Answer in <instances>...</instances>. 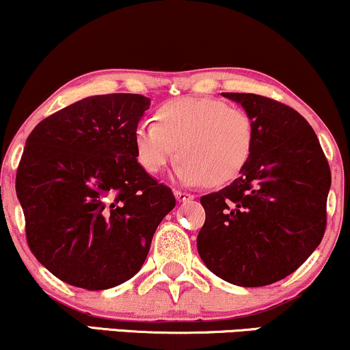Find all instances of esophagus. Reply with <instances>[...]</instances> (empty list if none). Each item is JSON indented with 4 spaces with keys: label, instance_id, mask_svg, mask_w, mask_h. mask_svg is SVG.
<instances>
[{
    "label": "esophagus",
    "instance_id": "1",
    "mask_svg": "<svg viewBox=\"0 0 350 350\" xmlns=\"http://www.w3.org/2000/svg\"><path fill=\"white\" fill-rule=\"evenodd\" d=\"M174 196L179 202H189V200L194 199V196L187 194V192H183V191H174Z\"/></svg>",
    "mask_w": 350,
    "mask_h": 350
}]
</instances>
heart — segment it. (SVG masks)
Returning a JSON list of instances; mask_svg holds the SVG:
<instances>
[{
  "label": "heart",
  "instance_id": "heart-1",
  "mask_svg": "<svg viewBox=\"0 0 350 350\" xmlns=\"http://www.w3.org/2000/svg\"><path fill=\"white\" fill-rule=\"evenodd\" d=\"M154 123L133 131L136 161L159 174L176 154V179L186 186H224L245 170L255 146L252 116L220 98H176L156 108Z\"/></svg>",
  "mask_w": 350,
  "mask_h": 350
}]
</instances>
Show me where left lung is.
Instances as JSON below:
<instances>
[{"label":"left lung","instance_id":"left-lung-1","mask_svg":"<svg viewBox=\"0 0 350 350\" xmlns=\"http://www.w3.org/2000/svg\"><path fill=\"white\" fill-rule=\"evenodd\" d=\"M255 124L252 158L230 186L202 196V262L237 286L286 278L326 232L331 170L319 139L291 107L255 94H222Z\"/></svg>","mask_w":350,"mask_h":350}]
</instances>
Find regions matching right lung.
<instances>
[{
	"label": "right lung",
	"mask_w": 350,
	"mask_h": 350,
	"mask_svg": "<svg viewBox=\"0 0 350 350\" xmlns=\"http://www.w3.org/2000/svg\"><path fill=\"white\" fill-rule=\"evenodd\" d=\"M148 108L138 94L95 95L27 136L16 172L27 245L72 286L108 290L135 276L176 206L136 161L133 131Z\"/></svg>",
	"instance_id": "1"
}]
</instances>
